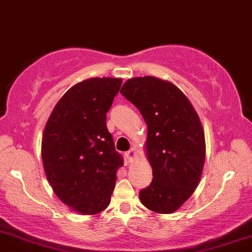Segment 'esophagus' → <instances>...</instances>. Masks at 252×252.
Returning <instances> with one entry per match:
<instances>
[{"instance_id": "1", "label": "esophagus", "mask_w": 252, "mask_h": 252, "mask_svg": "<svg viewBox=\"0 0 252 252\" xmlns=\"http://www.w3.org/2000/svg\"><path fill=\"white\" fill-rule=\"evenodd\" d=\"M135 157H136V150H135V148H132V150L126 152V158H127V160L129 161V162L134 160Z\"/></svg>"}]
</instances>
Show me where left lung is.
Instances as JSON below:
<instances>
[{"instance_id":"obj_1","label":"left lung","mask_w":252,"mask_h":252,"mask_svg":"<svg viewBox=\"0 0 252 252\" xmlns=\"http://www.w3.org/2000/svg\"><path fill=\"white\" fill-rule=\"evenodd\" d=\"M121 94L140 111L147 125L146 155L153 180L140 201L154 213L172 214L198 186L206 159L201 120L173 83L146 76L128 79Z\"/></svg>"}]
</instances>
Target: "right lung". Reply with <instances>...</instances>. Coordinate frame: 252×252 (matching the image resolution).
<instances>
[{"label": "right lung", "instance_id": "add662e5", "mask_svg": "<svg viewBox=\"0 0 252 252\" xmlns=\"http://www.w3.org/2000/svg\"><path fill=\"white\" fill-rule=\"evenodd\" d=\"M120 78H90L56 104L43 132L42 161L57 197L74 212L95 215L108 207L124 164L106 126Z\"/></svg>", "mask_w": 252, "mask_h": 252}]
</instances>
